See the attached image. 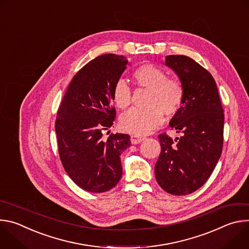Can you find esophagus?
<instances>
[{
	"mask_svg": "<svg viewBox=\"0 0 249 249\" xmlns=\"http://www.w3.org/2000/svg\"><path fill=\"white\" fill-rule=\"evenodd\" d=\"M144 137H140V136H136V135H132L130 137V140H131V143L134 144V145H137L139 143H141L142 141H144Z\"/></svg>",
	"mask_w": 249,
	"mask_h": 249,
	"instance_id": "obj_1",
	"label": "esophagus"
}]
</instances>
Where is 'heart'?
<instances>
[{"label":"heart","instance_id":"heart-1","mask_svg":"<svg viewBox=\"0 0 249 249\" xmlns=\"http://www.w3.org/2000/svg\"><path fill=\"white\" fill-rule=\"evenodd\" d=\"M133 78L138 86L149 89L148 108H131L120 116V128L127 133L140 136L151 133L163 122V114L172 116L181 107L184 98V88L175 79L167 78L160 68L145 64L135 70ZM112 97L115 105L124 109L130 105L132 93L124 80L114 86Z\"/></svg>","mask_w":249,"mask_h":249}]
</instances>
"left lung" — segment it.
Listing matches in <instances>:
<instances>
[{"label": "left lung", "mask_w": 249, "mask_h": 249, "mask_svg": "<svg viewBox=\"0 0 249 249\" xmlns=\"http://www.w3.org/2000/svg\"><path fill=\"white\" fill-rule=\"evenodd\" d=\"M164 65L177 75L184 88L180 109L169 126L182 133L172 140L160 135V155L155 165L159 185L172 195L199 189L215 169L223 150L224 110L212 75L184 55H169Z\"/></svg>", "instance_id": "left-lung-1"}]
</instances>
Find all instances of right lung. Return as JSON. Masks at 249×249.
<instances>
[{"label":"right lung","mask_w":249,"mask_h":249,"mask_svg":"<svg viewBox=\"0 0 249 249\" xmlns=\"http://www.w3.org/2000/svg\"><path fill=\"white\" fill-rule=\"evenodd\" d=\"M128 64L114 54L89 62L69 84L57 113L62 164L71 179L89 192L108 191L121 179L120 156L130 147V136L116 133L104 138L103 132L114 123L112 92Z\"/></svg>","instance_id":"1"}]
</instances>
